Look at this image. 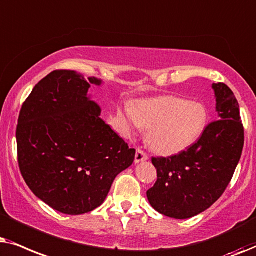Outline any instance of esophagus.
<instances>
[{"instance_id": "esophagus-1", "label": "esophagus", "mask_w": 256, "mask_h": 256, "mask_svg": "<svg viewBox=\"0 0 256 256\" xmlns=\"http://www.w3.org/2000/svg\"><path fill=\"white\" fill-rule=\"evenodd\" d=\"M148 156L144 151H142V150H137V152H136V156H134L136 164L145 162V160H148Z\"/></svg>"}]
</instances>
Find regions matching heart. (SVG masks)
<instances>
[{"label":"heart","mask_w":256,"mask_h":256,"mask_svg":"<svg viewBox=\"0 0 256 256\" xmlns=\"http://www.w3.org/2000/svg\"><path fill=\"white\" fill-rule=\"evenodd\" d=\"M125 132L150 131L148 144L160 156L185 151L202 137L207 125L206 108L202 103L179 97H159L128 104L120 112Z\"/></svg>","instance_id":"1"}]
</instances>
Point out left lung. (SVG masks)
<instances>
[{
  "label": "left lung",
  "instance_id": "8db88e82",
  "mask_svg": "<svg viewBox=\"0 0 256 256\" xmlns=\"http://www.w3.org/2000/svg\"><path fill=\"white\" fill-rule=\"evenodd\" d=\"M212 88L218 120L187 151L152 158L158 179L146 194L162 216L190 219L210 208L222 196L240 162L244 134L239 103L226 84L214 83Z\"/></svg>",
  "mask_w": 256,
  "mask_h": 256
}]
</instances>
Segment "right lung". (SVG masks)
Wrapping results in <instances>:
<instances>
[{
    "instance_id": "obj_1",
    "label": "right lung",
    "mask_w": 256,
    "mask_h": 256,
    "mask_svg": "<svg viewBox=\"0 0 256 256\" xmlns=\"http://www.w3.org/2000/svg\"><path fill=\"white\" fill-rule=\"evenodd\" d=\"M91 84L70 70L52 71L38 82L20 112L18 165L32 193L69 216L88 213L106 199L119 173L130 168L136 150L100 118Z\"/></svg>"
}]
</instances>
